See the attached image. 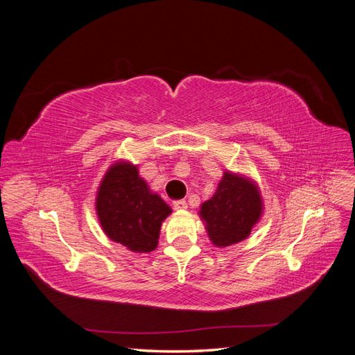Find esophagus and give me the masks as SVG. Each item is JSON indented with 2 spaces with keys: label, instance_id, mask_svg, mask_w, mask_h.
Instances as JSON below:
<instances>
[{
  "label": "esophagus",
  "instance_id": "34e87169",
  "mask_svg": "<svg viewBox=\"0 0 355 355\" xmlns=\"http://www.w3.org/2000/svg\"><path fill=\"white\" fill-rule=\"evenodd\" d=\"M173 209L175 210H185V209H188V204L184 200H178V201H173Z\"/></svg>",
  "mask_w": 355,
  "mask_h": 355
}]
</instances>
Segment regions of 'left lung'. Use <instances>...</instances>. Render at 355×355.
<instances>
[{
    "mask_svg": "<svg viewBox=\"0 0 355 355\" xmlns=\"http://www.w3.org/2000/svg\"><path fill=\"white\" fill-rule=\"evenodd\" d=\"M213 245L230 247L249 237L263 214L259 187L250 178L225 170L214 196L200 206Z\"/></svg>",
    "mask_w": 355,
    "mask_h": 355,
    "instance_id": "obj_1",
    "label": "left lung"
}]
</instances>
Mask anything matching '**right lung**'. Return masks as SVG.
Here are the masks:
<instances>
[{
	"label": "right lung",
	"mask_w": 355,
	"mask_h": 355,
	"mask_svg": "<svg viewBox=\"0 0 355 355\" xmlns=\"http://www.w3.org/2000/svg\"><path fill=\"white\" fill-rule=\"evenodd\" d=\"M170 213L130 161L120 159L106 170L96 194V214L106 237L135 253H149L157 249L161 223Z\"/></svg>",
	"instance_id": "obj_1"
}]
</instances>
